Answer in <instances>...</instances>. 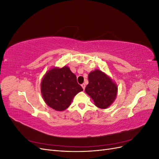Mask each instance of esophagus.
I'll use <instances>...</instances> for the list:
<instances>
[{
	"label": "esophagus",
	"instance_id": "esophagus-1",
	"mask_svg": "<svg viewBox=\"0 0 159 159\" xmlns=\"http://www.w3.org/2000/svg\"><path fill=\"white\" fill-rule=\"evenodd\" d=\"M81 87H82L83 89L84 90V89H85V84H81Z\"/></svg>",
	"mask_w": 159,
	"mask_h": 159
}]
</instances>
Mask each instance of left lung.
Masks as SVG:
<instances>
[{
    "instance_id": "8db88e82",
    "label": "left lung",
    "mask_w": 159,
    "mask_h": 159,
    "mask_svg": "<svg viewBox=\"0 0 159 159\" xmlns=\"http://www.w3.org/2000/svg\"><path fill=\"white\" fill-rule=\"evenodd\" d=\"M89 84L85 89V93L93 99L99 108L106 109L116 98L117 85L111 78L99 70L91 71L88 75Z\"/></svg>"
}]
</instances>
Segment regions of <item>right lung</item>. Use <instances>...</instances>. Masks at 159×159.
Here are the masks:
<instances>
[{
    "instance_id": "obj_1",
    "label": "right lung",
    "mask_w": 159,
    "mask_h": 159,
    "mask_svg": "<svg viewBox=\"0 0 159 159\" xmlns=\"http://www.w3.org/2000/svg\"><path fill=\"white\" fill-rule=\"evenodd\" d=\"M83 88L77 82L76 75L69 67L53 68L48 71L41 82V93L45 103L53 109L62 111Z\"/></svg>"
}]
</instances>
